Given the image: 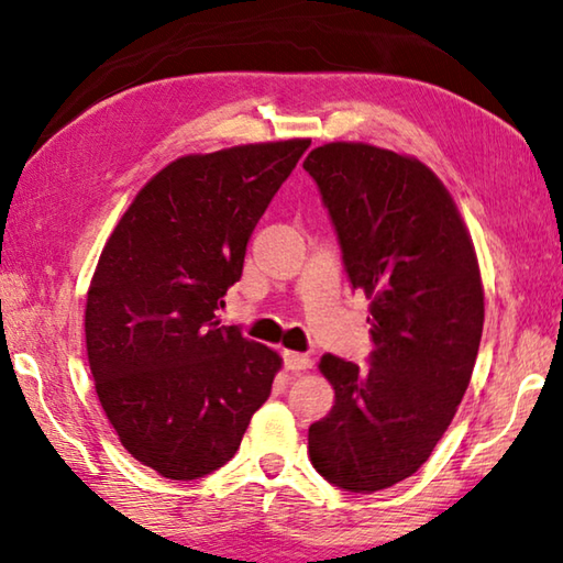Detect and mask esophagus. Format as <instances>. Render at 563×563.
I'll list each match as a JSON object with an SVG mask.
<instances>
[{
  "label": "esophagus",
  "instance_id": "esophagus-1",
  "mask_svg": "<svg viewBox=\"0 0 563 563\" xmlns=\"http://www.w3.org/2000/svg\"><path fill=\"white\" fill-rule=\"evenodd\" d=\"M311 366L309 356H303V353H294V351H284V368L291 371V373H299V371H307Z\"/></svg>",
  "mask_w": 563,
  "mask_h": 563
}]
</instances>
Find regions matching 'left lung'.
I'll return each mask as SVG.
<instances>
[{
	"instance_id": "1",
	"label": "left lung",
	"mask_w": 563,
	"mask_h": 563,
	"mask_svg": "<svg viewBox=\"0 0 563 563\" xmlns=\"http://www.w3.org/2000/svg\"><path fill=\"white\" fill-rule=\"evenodd\" d=\"M329 210L351 287L371 299L368 368H319L336 390L309 428L313 467L358 495L418 472L445 435L475 368L485 291L462 217L416 157L329 143L303 161Z\"/></svg>"
}]
</instances>
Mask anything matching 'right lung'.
Segmentation results:
<instances>
[{
  "mask_svg": "<svg viewBox=\"0 0 563 563\" xmlns=\"http://www.w3.org/2000/svg\"><path fill=\"white\" fill-rule=\"evenodd\" d=\"M311 141L177 157L128 207L86 301V351L121 445L197 479L234 457L282 358L222 327L246 242Z\"/></svg>",
  "mask_w": 563,
  "mask_h": 563,
  "instance_id": "add662e5",
  "label": "right lung"
}]
</instances>
